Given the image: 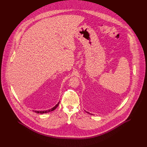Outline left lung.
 <instances>
[{
	"instance_id": "left-lung-1",
	"label": "left lung",
	"mask_w": 147,
	"mask_h": 147,
	"mask_svg": "<svg viewBox=\"0 0 147 147\" xmlns=\"http://www.w3.org/2000/svg\"><path fill=\"white\" fill-rule=\"evenodd\" d=\"M86 113H88V114H91V115H92V114H90V113H89V112H88V111H86Z\"/></svg>"
}]
</instances>
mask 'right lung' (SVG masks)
Instances as JSON below:
<instances>
[{"label": "right lung", "instance_id": "obj_1", "mask_svg": "<svg viewBox=\"0 0 147 147\" xmlns=\"http://www.w3.org/2000/svg\"><path fill=\"white\" fill-rule=\"evenodd\" d=\"M59 104V102L55 105V106H54L53 107H52L51 109H49V110H44V111H38V110H33L34 112L36 113H38V114H44V113H49L50 111H52L53 110H54Z\"/></svg>", "mask_w": 147, "mask_h": 147}]
</instances>
